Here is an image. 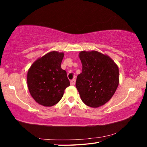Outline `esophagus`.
Masks as SVG:
<instances>
[{"label":"esophagus","instance_id":"1","mask_svg":"<svg viewBox=\"0 0 147 147\" xmlns=\"http://www.w3.org/2000/svg\"><path fill=\"white\" fill-rule=\"evenodd\" d=\"M76 79H73V80H72L71 81V82H70V84H71V86H74V85L76 84Z\"/></svg>","mask_w":147,"mask_h":147}]
</instances>
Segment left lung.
Masks as SVG:
<instances>
[{
    "mask_svg": "<svg viewBox=\"0 0 147 147\" xmlns=\"http://www.w3.org/2000/svg\"><path fill=\"white\" fill-rule=\"evenodd\" d=\"M82 73L76 86L82 101L91 107H99L109 101L119 85V68L109 56L97 51L80 53Z\"/></svg>",
    "mask_w": 147,
    "mask_h": 147,
    "instance_id": "1",
    "label": "left lung"
}]
</instances>
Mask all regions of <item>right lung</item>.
Returning <instances> with one entry per match:
<instances>
[{"mask_svg": "<svg viewBox=\"0 0 147 147\" xmlns=\"http://www.w3.org/2000/svg\"><path fill=\"white\" fill-rule=\"evenodd\" d=\"M63 53L51 52L38 59L27 74L30 93L40 105L51 107L62 98L70 83L67 73L61 69Z\"/></svg>", "mask_w": 147, "mask_h": 147, "instance_id": "add662e5", "label": "right lung"}]
</instances>
